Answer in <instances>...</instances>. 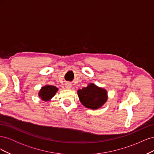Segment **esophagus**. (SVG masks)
<instances>
[{
	"instance_id": "1",
	"label": "esophagus",
	"mask_w": 154,
	"mask_h": 154,
	"mask_svg": "<svg viewBox=\"0 0 154 154\" xmlns=\"http://www.w3.org/2000/svg\"><path fill=\"white\" fill-rule=\"evenodd\" d=\"M71 87H72V85L70 83H67L66 84V88L67 89H70V88H71Z\"/></svg>"
}]
</instances>
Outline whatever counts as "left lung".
Segmentation results:
<instances>
[{
    "mask_svg": "<svg viewBox=\"0 0 154 154\" xmlns=\"http://www.w3.org/2000/svg\"><path fill=\"white\" fill-rule=\"evenodd\" d=\"M78 96L83 106L93 110L101 108L108 99L106 91L92 83L82 89H79Z\"/></svg>",
    "mask_w": 154,
    "mask_h": 154,
    "instance_id": "obj_1",
    "label": "left lung"
}]
</instances>
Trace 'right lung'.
Listing matches in <instances>:
<instances>
[{"instance_id":"obj_1","label":"right lung","mask_w":154,"mask_h":154,"mask_svg":"<svg viewBox=\"0 0 154 154\" xmlns=\"http://www.w3.org/2000/svg\"><path fill=\"white\" fill-rule=\"evenodd\" d=\"M58 88L53 85H46L40 88L38 92V96L44 101H49L56 94Z\"/></svg>"}]
</instances>
